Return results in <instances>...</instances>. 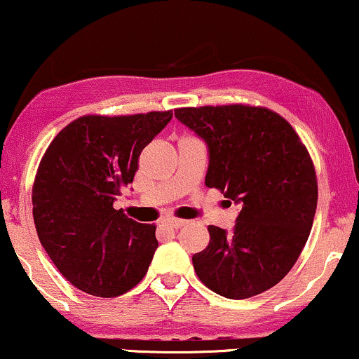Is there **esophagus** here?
<instances>
[{
	"label": "esophagus",
	"instance_id": "esophagus-1",
	"mask_svg": "<svg viewBox=\"0 0 359 359\" xmlns=\"http://www.w3.org/2000/svg\"><path fill=\"white\" fill-rule=\"evenodd\" d=\"M165 223L170 228H181V226H184V224H187V219L175 218V216H168V218H165Z\"/></svg>",
	"mask_w": 359,
	"mask_h": 359
}]
</instances>
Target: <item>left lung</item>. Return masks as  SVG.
I'll return each instance as SVG.
<instances>
[{"label":"left lung","instance_id":"8db88e82","mask_svg":"<svg viewBox=\"0 0 359 359\" xmlns=\"http://www.w3.org/2000/svg\"><path fill=\"white\" fill-rule=\"evenodd\" d=\"M175 116L210 148L206 187L241 203L231 234L208 226L210 243L193 255L194 271L229 299L268 291L294 266L315 219L318 181L306 146L264 106L178 108Z\"/></svg>","mask_w":359,"mask_h":359}]
</instances>
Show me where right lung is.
Instances as JSON below:
<instances>
[{
  "label": "right lung",
  "mask_w": 359,
  "mask_h": 359,
  "mask_svg": "<svg viewBox=\"0 0 359 359\" xmlns=\"http://www.w3.org/2000/svg\"><path fill=\"white\" fill-rule=\"evenodd\" d=\"M172 111L85 114L55 136L34 176L33 219L60 273L100 298L125 294L143 280L156 226L128 218L113 203L138 171L143 148Z\"/></svg>",
  "instance_id": "right-lung-1"
}]
</instances>
